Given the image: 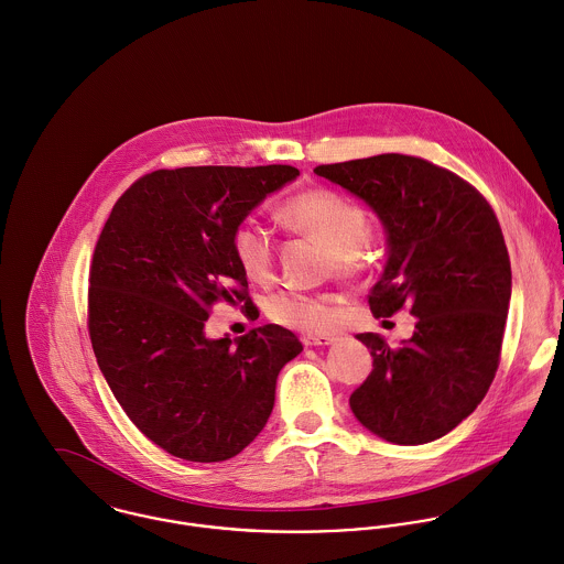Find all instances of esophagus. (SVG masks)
<instances>
[{
	"label": "esophagus",
	"instance_id": "esophagus-1",
	"mask_svg": "<svg viewBox=\"0 0 564 564\" xmlns=\"http://www.w3.org/2000/svg\"><path fill=\"white\" fill-rule=\"evenodd\" d=\"M338 338L334 336H303V344L305 346H329V344H336Z\"/></svg>",
	"mask_w": 564,
	"mask_h": 564
}]
</instances>
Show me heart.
Listing matches in <instances>:
<instances>
[{"instance_id": "b5f03b06", "label": "heart", "mask_w": 564, "mask_h": 564, "mask_svg": "<svg viewBox=\"0 0 564 564\" xmlns=\"http://www.w3.org/2000/svg\"><path fill=\"white\" fill-rule=\"evenodd\" d=\"M279 220L290 230L325 246L334 270L348 276L364 268L372 232L364 209L348 196L316 187L301 192L279 207ZM232 254L250 281L265 283L274 270V246L261 226L246 220L232 230ZM268 316L294 332L323 336L338 327V305L334 299L307 296L301 292H279L268 301Z\"/></svg>"}]
</instances>
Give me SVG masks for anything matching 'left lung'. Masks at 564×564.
Instances as JSON below:
<instances>
[{
  "label": "left lung",
  "instance_id": "left-lung-1",
  "mask_svg": "<svg viewBox=\"0 0 564 564\" xmlns=\"http://www.w3.org/2000/svg\"><path fill=\"white\" fill-rule=\"evenodd\" d=\"M314 172L366 203L386 230L372 316L408 305L419 321L399 348L379 334L357 336L372 372L350 410L392 445L443 438L481 403L499 364L512 294L499 223L477 189L416 156L377 154Z\"/></svg>",
  "mask_w": 564,
  "mask_h": 564
}]
</instances>
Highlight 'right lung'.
Instances as JSON below:
<instances>
[{
    "label": "right lung",
    "instance_id": "obj_1",
    "mask_svg": "<svg viewBox=\"0 0 564 564\" xmlns=\"http://www.w3.org/2000/svg\"><path fill=\"white\" fill-rule=\"evenodd\" d=\"M292 165L181 167L139 178L117 203L89 272V334L126 416L161 449L223 462L265 427L281 368L303 344L265 325L209 338L214 303L250 299L230 237Z\"/></svg>",
    "mask_w": 564,
    "mask_h": 564
}]
</instances>
